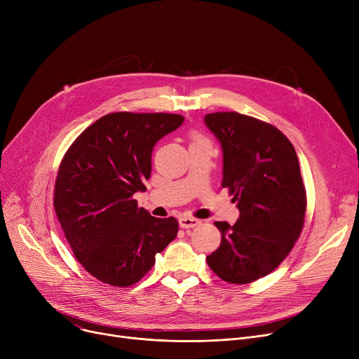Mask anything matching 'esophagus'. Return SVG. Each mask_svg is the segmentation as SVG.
Listing matches in <instances>:
<instances>
[{
    "instance_id": "esophagus-1",
    "label": "esophagus",
    "mask_w": 359,
    "mask_h": 359,
    "mask_svg": "<svg viewBox=\"0 0 359 359\" xmlns=\"http://www.w3.org/2000/svg\"><path fill=\"white\" fill-rule=\"evenodd\" d=\"M201 221L192 217H180L179 218V225L182 229H194L196 225H199Z\"/></svg>"
}]
</instances>
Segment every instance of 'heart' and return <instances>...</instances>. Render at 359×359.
Listing matches in <instances>:
<instances>
[{
	"label": "heart",
	"instance_id": "1",
	"mask_svg": "<svg viewBox=\"0 0 359 359\" xmlns=\"http://www.w3.org/2000/svg\"><path fill=\"white\" fill-rule=\"evenodd\" d=\"M194 138H195V141H198V140H201V138H199V137H198V135H195V137H194Z\"/></svg>",
	"mask_w": 359,
	"mask_h": 359
}]
</instances>
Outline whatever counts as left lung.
Segmentation results:
<instances>
[{
	"label": "left lung",
	"instance_id": "obj_1",
	"mask_svg": "<svg viewBox=\"0 0 359 359\" xmlns=\"http://www.w3.org/2000/svg\"><path fill=\"white\" fill-rule=\"evenodd\" d=\"M205 125L222 148V187H229L240 217L217 221L219 248L206 257L230 284H250L284 260L301 234L306 189L295 149L282 132L237 111L208 113Z\"/></svg>",
	"mask_w": 359,
	"mask_h": 359
}]
</instances>
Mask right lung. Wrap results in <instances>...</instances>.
<instances>
[{"label": "right lung", "instance_id": "right-lung-1", "mask_svg": "<svg viewBox=\"0 0 359 359\" xmlns=\"http://www.w3.org/2000/svg\"><path fill=\"white\" fill-rule=\"evenodd\" d=\"M183 121L172 113H109L72 142L61 161L56 217L74 256L104 284H137L177 236L176 218L151 217L132 196L147 191L157 141Z\"/></svg>", "mask_w": 359, "mask_h": 359}]
</instances>
